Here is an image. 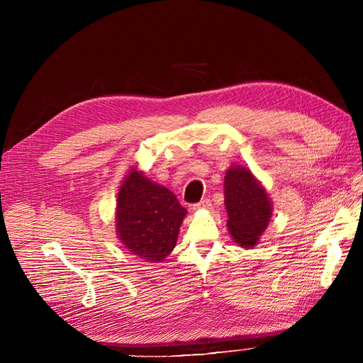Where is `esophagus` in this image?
I'll list each match as a JSON object with an SVG mask.
<instances>
[{
  "label": "esophagus",
  "instance_id": "obj_1",
  "mask_svg": "<svg viewBox=\"0 0 363 363\" xmlns=\"http://www.w3.org/2000/svg\"><path fill=\"white\" fill-rule=\"evenodd\" d=\"M211 207H212V201L208 199H203L201 201H199L193 206L194 211H201V208H211Z\"/></svg>",
  "mask_w": 363,
  "mask_h": 363
}]
</instances>
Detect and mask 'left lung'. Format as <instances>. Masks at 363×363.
Returning <instances> with one entry per match:
<instances>
[{"instance_id": "obj_1", "label": "left lung", "mask_w": 363, "mask_h": 363, "mask_svg": "<svg viewBox=\"0 0 363 363\" xmlns=\"http://www.w3.org/2000/svg\"><path fill=\"white\" fill-rule=\"evenodd\" d=\"M228 230L242 247H252L268 226L272 204L250 170L231 167L225 175Z\"/></svg>"}]
</instances>
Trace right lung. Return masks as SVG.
<instances>
[{
    "label": "right lung",
    "instance_id": "add662e5",
    "mask_svg": "<svg viewBox=\"0 0 363 363\" xmlns=\"http://www.w3.org/2000/svg\"><path fill=\"white\" fill-rule=\"evenodd\" d=\"M185 215L174 193L151 182L137 169L130 170L119 189V238L132 255L147 262H160L174 250Z\"/></svg>",
    "mask_w": 363,
    "mask_h": 363
}]
</instances>
